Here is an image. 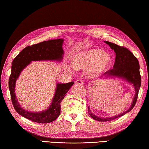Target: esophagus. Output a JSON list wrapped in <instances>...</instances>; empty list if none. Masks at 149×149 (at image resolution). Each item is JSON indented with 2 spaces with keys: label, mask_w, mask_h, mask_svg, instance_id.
Segmentation results:
<instances>
[{
  "label": "esophagus",
  "mask_w": 149,
  "mask_h": 149,
  "mask_svg": "<svg viewBox=\"0 0 149 149\" xmlns=\"http://www.w3.org/2000/svg\"><path fill=\"white\" fill-rule=\"evenodd\" d=\"M75 83L77 84L83 85L84 84V81L83 80H81V79H77L76 81H75Z\"/></svg>",
  "instance_id": "34e87169"
}]
</instances>
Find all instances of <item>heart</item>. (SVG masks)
Here are the masks:
<instances>
[{"label": "heart", "instance_id": "heart-1", "mask_svg": "<svg viewBox=\"0 0 149 149\" xmlns=\"http://www.w3.org/2000/svg\"><path fill=\"white\" fill-rule=\"evenodd\" d=\"M73 66L77 70L87 68L88 77H97L105 72L111 63V56L108 53L99 49L88 50L79 53L73 58ZM68 70L70 68L68 66Z\"/></svg>", "mask_w": 149, "mask_h": 149}]
</instances>
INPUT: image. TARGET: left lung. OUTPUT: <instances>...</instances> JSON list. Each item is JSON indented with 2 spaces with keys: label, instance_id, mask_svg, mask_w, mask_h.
Listing matches in <instances>:
<instances>
[{
  "label": "left lung",
  "instance_id": "left-lung-1",
  "mask_svg": "<svg viewBox=\"0 0 149 149\" xmlns=\"http://www.w3.org/2000/svg\"><path fill=\"white\" fill-rule=\"evenodd\" d=\"M114 50L116 54L115 62L113 68L110 69L104 74L103 75L106 77H116L122 78L123 80L127 81L133 85L135 90V96L132 100L131 107L128 110L119 115L114 116L107 117V118H100L95 115L91 111L90 107L88 106V113L93 119L100 122H108L112 120L123 116L134 107L136 103L138 92L141 86V75L140 73V65L138 59L136 58L130 50L123 47H120L116 44L111 43L109 42H104Z\"/></svg>",
  "mask_w": 149,
  "mask_h": 149
}]
</instances>
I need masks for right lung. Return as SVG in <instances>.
<instances>
[{"instance_id": "right-lung-1", "label": "right lung", "mask_w": 149, "mask_h": 149, "mask_svg": "<svg viewBox=\"0 0 149 149\" xmlns=\"http://www.w3.org/2000/svg\"><path fill=\"white\" fill-rule=\"evenodd\" d=\"M63 39L51 40L27 46L15 57L12 62L11 73L9 79V89L11 101L17 112L22 116L37 123H50L58 118L61 113V101L74 82L57 83L52 103L48 109L40 112H30L22 108L15 95L16 81L21 72L33 61H61L64 54Z\"/></svg>"}]
</instances>
